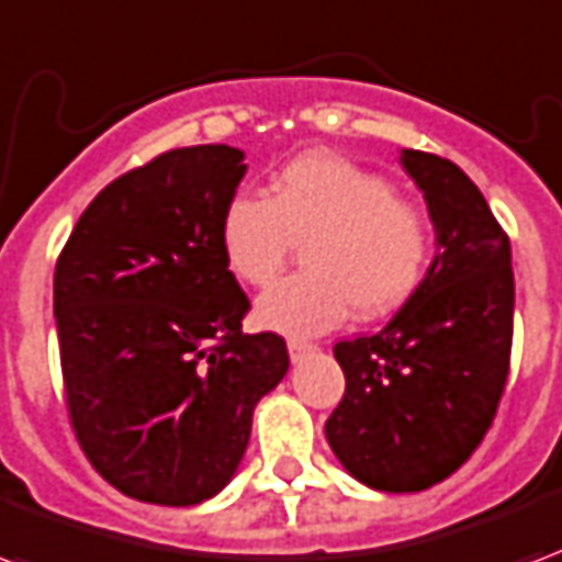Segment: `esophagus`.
Here are the masks:
<instances>
[{
	"label": "esophagus",
	"instance_id": "esophagus-1",
	"mask_svg": "<svg viewBox=\"0 0 562 562\" xmlns=\"http://www.w3.org/2000/svg\"><path fill=\"white\" fill-rule=\"evenodd\" d=\"M286 349H290V358H293V361H302V358L314 352L316 344H311V340H302V337H290V340H286Z\"/></svg>",
	"mask_w": 562,
	"mask_h": 562
}]
</instances>
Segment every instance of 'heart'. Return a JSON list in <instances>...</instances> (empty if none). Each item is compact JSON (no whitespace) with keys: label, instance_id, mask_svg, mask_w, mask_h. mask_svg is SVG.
Here are the masks:
<instances>
[{"label":"heart","instance_id":"1","mask_svg":"<svg viewBox=\"0 0 562 562\" xmlns=\"http://www.w3.org/2000/svg\"><path fill=\"white\" fill-rule=\"evenodd\" d=\"M302 243L305 272L257 302L260 323L290 335H316L344 323L382 319L424 281L432 227L424 210L396 198L385 177L331 154L286 162L269 195H236L218 225L227 269L251 286H269Z\"/></svg>","mask_w":562,"mask_h":562}]
</instances>
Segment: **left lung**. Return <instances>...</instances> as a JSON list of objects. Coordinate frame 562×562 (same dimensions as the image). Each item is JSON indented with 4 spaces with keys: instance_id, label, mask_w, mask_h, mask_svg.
I'll list each match as a JSON object with an SVG mask.
<instances>
[{
    "instance_id": "obj_1",
    "label": "left lung",
    "mask_w": 562,
    "mask_h": 562,
    "mask_svg": "<svg viewBox=\"0 0 562 562\" xmlns=\"http://www.w3.org/2000/svg\"><path fill=\"white\" fill-rule=\"evenodd\" d=\"M424 192L436 257L382 331L340 340L346 376L326 438L340 465L379 492H424L483 441L513 349V255L483 192L450 159L403 150Z\"/></svg>"
}]
</instances>
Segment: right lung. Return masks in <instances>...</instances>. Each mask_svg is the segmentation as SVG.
Wrapping results in <instances>:
<instances>
[{
	"mask_svg": "<svg viewBox=\"0 0 562 562\" xmlns=\"http://www.w3.org/2000/svg\"><path fill=\"white\" fill-rule=\"evenodd\" d=\"M227 145L177 147L109 183L56 263L70 424L97 474L145 504L192 506L231 483L260 396L290 356L243 335L246 293L218 225L246 177Z\"/></svg>",
	"mask_w": 562,
	"mask_h": 562,
	"instance_id": "add662e5",
	"label": "right lung"
}]
</instances>
